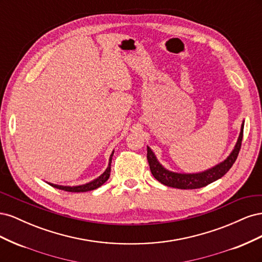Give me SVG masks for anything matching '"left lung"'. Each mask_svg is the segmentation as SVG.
<instances>
[{
	"label": "left lung",
	"instance_id": "obj_1",
	"mask_svg": "<svg viewBox=\"0 0 262 262\" xmlns=\"http://www.w3.org/2000/svg\"><path fill=\"white\" fill-rule=\"evenodd\" d=\"M243 133H244V122L242 123L241 133H239L238 140L236 142V145L226 160L215 165L214 167L210 169H207L201 172H195V173H181V172H175V171H170L168 169H166L164 166L157 161L153 150L147 146V161L149 165V169L152 171V175L155 177V179L165 186L177 188V189H198V188L205 187L209 184H211V182L223 177L225 173L231 169V167L235 163L236 158L239 153V149L242 146Z\"/></svg>",
	"mask_w": 262,
	"mask_h": 262
}]
</instances>
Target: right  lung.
<instances>
[{
  "instance_id": "add662e5",
  "label": "right lung",
  "mask_w": 262,
  "mask_h": 262,
  "mask_svg": "<svg viewBox=\"0 0 262 262\" xmlns=\"http://www.w3.org/2000/svg\"><path fill=\"white\" fill-rule=\"evenodd\" d=\"M113 155H114V150L112 155H110L109 157V164H108V167L107 169L101 173V175L99 177H97L96 179H94L93 181L91 182H87V184L85 185H81V186H60V185H54V184H50V182H48V184L54 188L57 189H60V190H64V191H69V192H86V191H91V190H94V189H97L98 187H100L101 185H104L105 182L108 180L109 176H110V170H112V160H113Z\"/></svg>"
}]
</instances>
